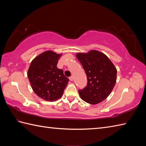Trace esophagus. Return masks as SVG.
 <instances>
[{
    "instance_id": "1",
    "label": "esophagus",
    "mask_w": 146,
    "mask_h": 146,
    "mask_svg": "<svg viewBox=\"0 0 146 146\" xmlns=\"http://www.w3.org/2000/svg\"><path fill=\"white\" fill-rule=\"evenodd\" d=\"M69 79H70V81H71V82H72V81H73V76H70V78H69Z\"/></svg>"
}]
</instances>
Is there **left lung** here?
Here are the masks:
<instances>
[{
  "mask_svg": "<svg viewBox=\"0 0 146 146\" xmlns=\"http://www.w3.org/2000/svg\"><path fill=\"white\" fill-rule=\"evenodd\" d=\"M76 58L87 76V85L78 90L83 101L95 105L105 100L115 85L117 69L103 52L91 50L86 53L78 52Z\"/></svg>",
  "mask_w": 146,
  "mask_h": 146,
  "instance_id": "1",
  "label": "left lung"
}]
</instances>
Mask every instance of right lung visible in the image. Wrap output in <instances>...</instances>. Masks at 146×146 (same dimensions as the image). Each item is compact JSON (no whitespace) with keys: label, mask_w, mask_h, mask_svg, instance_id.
<instances>
[{"label":"right lung","mask_w":146,"mask_h":146,"mask_svg":"<svg viewBox=\"0 0 146 146\" xmlns=\"http://www.w3.org/2000/svg\"><path fill=\"white\" fill-rule=\"evenodd\" d=\"M62 54L46 51L31 61L27 71V77L34 92L46 101H56L63 94L69 79L57 63Z\"/></svg>","instance_id":"add662e5"}]
</instances>
